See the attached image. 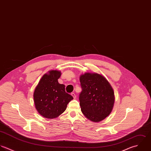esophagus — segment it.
<instances>
[{
    "instance_id": "obj_1",
    "label": "esophagus",
    "mask_w": 151,
    "mask_h": 151,
    "mask_svg": "<svg viewBox=\"0 0 151 151\" xmlns=\"http://www.w3.org/2000/svg\"><path fill=\"white\" fill-rule=\"evenodd\" d=\"M71 95L73 96V97L74 98V99H75L76 98V95L74 93H72L71 94Z\"/></svg>"
}]
</instances>
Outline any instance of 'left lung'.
<instances>
[{
	"mask_svg": "<svg viewBox=\"0 0 151 151\" xmlns=\"http://www.w3.org/2000/svg\"><path fill=\"white\" fill-rule=\"evenodd\" d=\"M82 91L79 97L84 115L94 122L104 120L111 112L115 101L114 90L105 77L85 73L80 77Z\"/></svg>",
	"mask_w": 151,
	"mask_h": 151,
	"instance_id": "obj_1",
	"label": "left lung"
}]
</instances>
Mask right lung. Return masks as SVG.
<instances>
[{
    "label": "right lung",
    "mask_w": 151,
    "mask_h": 151,
    "mask_svg": "<svg viewBox=\"0 0 151 151\" xmlns=\"http://www.w3.org/2000/svg\"><path fill=\"white\" fill-rule=\"evenodd\" d=\"M61 73L52 70L43 76L37 85L33 98L36 109L44 118L53 119L65 110L73 97L65 91V86L58 83Z\"/></svg>",
    "instance_id": "obj_1"
}]
</instances>
